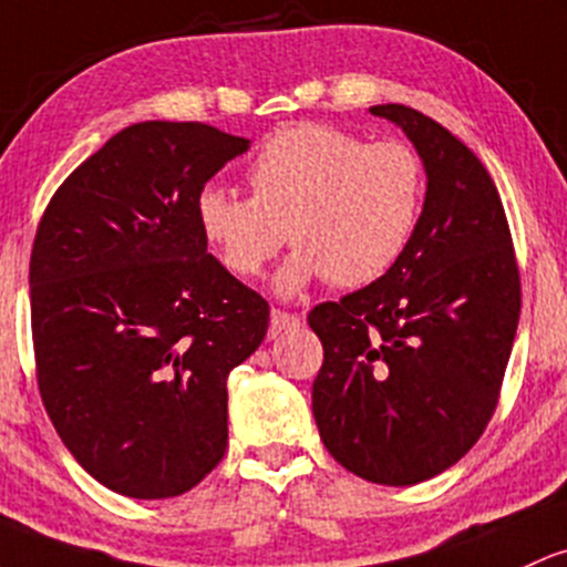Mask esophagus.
I'll return each instance as SVG.
<instances>
[{
	"label": "esophagus",
	"instance_id": "obj_1",
	"mask_svg": "<svg viewBox=\"0 0 567 567\" xmlns=\"http://www.w3.org/2000/svg\"><path fill=\"white\" fill-rule=\"evenodd\" d=\"M298 322H301V317L290 315V312H282V309H271V333H282V331H290V328H296Z\"/></svg>",
	"mask_w": 567,
	"mask_h": 567
}]
</instances>
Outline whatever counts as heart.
Here are the masks:
<instances>
[{"instance_id": "heart-1", "label": "heart", "mask_w": 567, "mask_h": 567, "mask_svg": "<svg viewBox=\"0 0 567 567\" xmlns=\"http://www.w3.org/2000/svg\"><path fill=\"white\" fill-rule=\"evenodd\" d=\"M247 183L252 196L215 185L198 193V228L241 279L258 277L290 239L296 252L277 277L288 296L320 277L360 288L393 269L420 223L427 177L406 142L369 145L301 123L260 145Z\"/></svg>"}]
</instances>
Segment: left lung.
Returning a JSON list of instances; mask_svg holds the SVG:
<instances>
[{
  "mask_svg": "<svg viewBox=\"0 0 567 567\" xmlns=\"http://www.w3.org/2000/svg\"><path fill=\"white\" fill-rule=\"evenodd\" d=\"M371 115L414 142L427 174L425 204L393 269L309 312L322 341L312 412L336 463L406 487L455 465L495 414L522 285L482 161L412 107L377 104Z\"/></svg>",
  "mask_w": 567,
  "mask_h": 567,
  "instance_id": "left-lung-1",
  "label": "left lung"
}]
</instances>
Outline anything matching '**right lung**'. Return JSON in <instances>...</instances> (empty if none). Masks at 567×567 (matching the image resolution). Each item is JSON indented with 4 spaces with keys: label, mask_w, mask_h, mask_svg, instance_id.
<instances>
[{
    "label": "right lung",
    "mask_w": 567,
    "mask_h": 567,
    "mask_svg": "<svg viewBox=\"0 0 567 567\" xmlns=\"http://www.w3.org/2000/svg\"><path fill=\"white\" fill-rule=\"evenodd\" d=\"M247 147L207 123H134L37 226V384L66 450L112 493L183 495L226 455V382L264 341L269 303L207 252L196 198Z\"/></svg>",
    "instance_id": "add662e5"
}]
</instances>
